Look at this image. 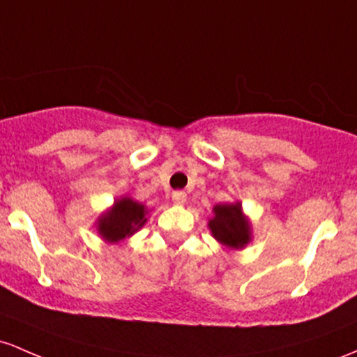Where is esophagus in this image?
<instances>
[{"label":"esophagus","instance_id":"obj_1","mask_svg":"<svg viewBox=\"0 0 357 357\" xmlns=\"http://www.w3.org/2000/svg\"><path fill=\"white\" fill-rule=\"evenodd\" d=\"M172 202H174L176 205H185L186 203L185 191H172Z\"/></svg>","mask_w":357,"mask_h":357}]
</instances>
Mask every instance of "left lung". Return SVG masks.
Returning a JSON list of instances; mask_svg holds the SVG:
<instances>
[{
  "mask_svg": "<svg viewBox=\"0 0 357 357\" xmlns=\"http://www.w3.org/2000/svg\"><path fill=\"white\" fill-rule=\"evenodd\" d=\"M208 229L211 237L230 250L244 249L252 241V227L241 202L215 205Z\"/></svg>",
  "mask_w": 357,
  "mask_h": 357,
  "instance_id": "left-lung-1",
  "label": "left lung"
}]
</instances>
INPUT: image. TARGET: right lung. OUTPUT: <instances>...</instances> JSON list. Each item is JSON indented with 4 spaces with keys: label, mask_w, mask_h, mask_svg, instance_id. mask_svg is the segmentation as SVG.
I'll return each mask as SVG.
<instances>
[{
    "label": "right lung",
    "mask_w": 357,
    "mask_h": 357,
    "mask_svg": "<svg viewBox=\"0 0 357 357\" xmlns=\"http://www.w3.org/2000/svg\"><path fill=\"white\" fill-rule=\"evenodd\" d=\"M149 210L128 195L116 198L107 211L96 218V232L108 244H119L123 238L132 237L147 223Z\"/></svg>",
    "instance_id": "obj_1"
}]
</instances>
